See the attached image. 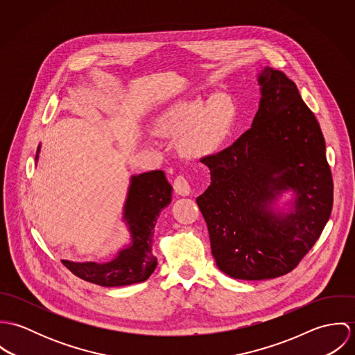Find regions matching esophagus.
<instances>
[{
	"instance_id": "34e87169",
	"label": "esophagus",
	"mask_w": 355,
	"mask_h": 355,
	"mask_svg": "<svg viewBox=\"0 0 355 355\" xmlns=\"http://www.w3.org/2000/svg\"><path fill=\"white\" fill-rule=\"evenodd\" d=\"M173 189H175V193L182 196V197H187L190 196L191 193V187H190V183L186 180V178L183 176H178L173 182Z\"/></svg>"
}]
</instances>
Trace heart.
<instances>
[{"instance_id": "heart-1", "label": "heart", "mask_w": 355, "mask_h": 355, "mask_svg": "<svg viewBox=\"0 0 355 355\" xmlns=\"http://www.w3.org/2000/svg\"><path fill=\"white\" fill-rule=\"evenodd\" d=\"M236 119L235 102L228 94L191 97L171 102L152 120L153 132L162 138H178V152L190 159H201L220 150Z\"/></svg>"}]
</instances>
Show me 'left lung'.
<instances>
[{"instance_id":"left-lung-1","label":"left lung","mask_w":355,"mask_h":355,"mask_svg":"<svg viewBox=\"0 0 355 355\" xmlns=\"http://www.w3.org/2000/svg\"><path fill=\"white\" fill-rule=\"evenodd\" d=\"M257 83L252 128L205 158L211 182L197 198L216 265L241 280L291 272L320 238L334 203L325 141L295 83L269 67Z\"/></svg>"}]
</instances>
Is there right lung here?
I'll list each match as a JSON object with an SVG mask.
<instances>
[{
	"label": "right lung",
	"instance_id": "1",
	"mask_svg": "<svg viewBox=\"0 0 355 355\" xmlns=\"http://www.w3.org/2000/svg\"><path fill=\"white\" fill-rule=\"evenodd\" d=\"M40 152L41 145L35 162ZM171 201L172 186L162 171L132 175L121 217L130 234V243L103 262L62 259V263L75 276L102 287H123L148 280L157 266V258L153 254L154 227L161 210Z\"/></svg>",
	"mask_w": 355,
	"mask_h": 355
}]
</instances>
